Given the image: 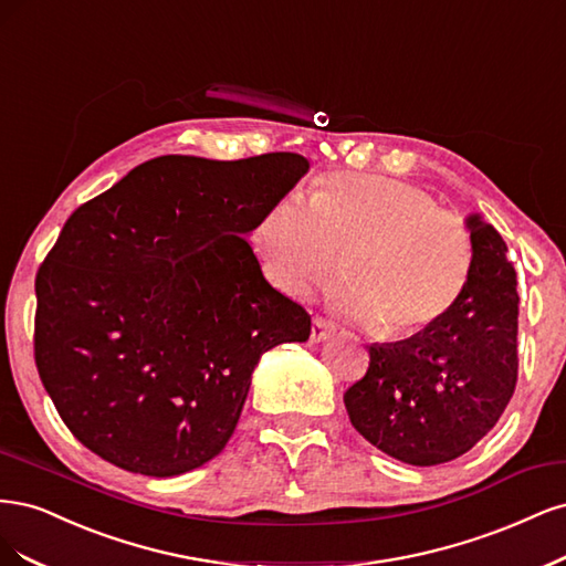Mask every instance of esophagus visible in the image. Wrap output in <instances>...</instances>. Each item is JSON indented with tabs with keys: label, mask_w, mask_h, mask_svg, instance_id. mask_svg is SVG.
<instances>
[{
	"label": "esophagus",
	"mask_w": 566,
	"mask_h": 566,
	"mask_svg": "<svg viewBox=\"0 0 566 566\" xmlns=\"http://www.w3.org/2000/svg\"><path fill=\"white\" fill-rule=\"evenodd\" d=\"M336 332V324L332 322V319H324V317H315L313 319V334H310V336H313V340H324L326 336H332Z\"/></svg>",
	"instance_id": "obj_1"
}]
</instances>
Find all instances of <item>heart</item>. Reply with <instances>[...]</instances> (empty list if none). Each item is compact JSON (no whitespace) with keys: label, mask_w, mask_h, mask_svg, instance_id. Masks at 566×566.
<instances>
[{"label":"heart","mask_w":566,"mask_h":566,"mask_svg":"<svg viewBox=\"0 0 566 566\" xmlns=\"http://www.w3.org/2000/svg\"><path fill=\"white\" fill-rule=\"evenodd\" d=\"M310 205L282 197L251 230L265 277L301 298L340 268L332 289L343 313L388 340L428 332L461 301L475 265L468 226L413 186L332 174L310 186Z\"/></svg>","instance_id":"obj_1"}]
</instances>
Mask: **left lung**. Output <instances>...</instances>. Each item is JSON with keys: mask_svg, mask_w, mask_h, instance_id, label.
I'll return each mask as SVG.
<instances>
[{"mask_svg": "<svg viewBox=\"0 0 566 566\" xmlns=\"http://www.w3.org/2000/svg\"><path fill=\"white\" fill-rule=\"evenodd\" d=\"M475 265L461 301L428 332L371 345L345 390L355 430L409 465L459 459L496 426L517 382V280L499 230L465 221Z\"/></svg>", "mask_w": 566, "mask_h": 566, "instance_id": "obj_1", "label": "left lung"}]
</instances>
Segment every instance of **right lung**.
<instances>
[{
  "label": "right lung",
  "mask_w": 566,
  "mask_h": 566,
  "mask_svg": "<svg viewBox=\"0 0 566 566\" xmlns=\"http://www.w3.org/2000/svg\"><path fill=\"white\" fill-rule=\"evenodd\" d=\"M307 167L164 155L67 218L34 280V361L86 449L150 478L223 451L261 355L310 336L244 240Z\"/></svg>",
  "instance_id": "1"
}]
</instances>
